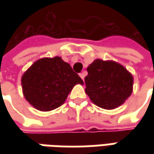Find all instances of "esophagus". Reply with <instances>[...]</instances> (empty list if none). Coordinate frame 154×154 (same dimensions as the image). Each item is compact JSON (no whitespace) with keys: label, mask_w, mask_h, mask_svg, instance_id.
<instances>
[{"label":"esophagus","mask_w":154,"mask_h":154,"mask_svg":"<svg viewBox=\"0 0 154 154\" xmlns=\"http://www.w3.org/2000/svg\"><path fill=\"white\" fill-rule=\"evenodd\" d=\"M85 75H86L85 72H82V73H80V78H81V79H82L83 80H84V78H85Z\"/></svg>","instance_id":"obj_1"}]
</instances>
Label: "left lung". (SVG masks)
<instances>
[{"label": "left lung", "instance_id": "8db88e82", "mask_svg": "<svg viewBox=\"0 0 154 154\" xmlns=\"http://www.w3.org/2000/svg\"><path fill=\"white\" fill-rule=\"evenodd\" d=\"M86 93L93 103L105 109L122 105L133 92V76L122 65L97 59L87 68Z\"/></svg>", "mask_w": 154, "mask_h": 154}]
</instances>
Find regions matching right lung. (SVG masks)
Instances as JSON below:
<instances>
[{"mask_svg":"<svg viewBox=\"0 0 154 154\" xmlns=\"http://www.w3.org/2000/svg\"><path fill=\"white\" fill-rule=\"evenodd\" d=\"M21 84L25 98L35 109L50 111L66 101L75 85L84 82L68 62L55 56L36 61L22 75Z\"/></svg>","mask_w":154,"mask_h":154,"instance_id":"1","label":"right lung"}]
</instances>
